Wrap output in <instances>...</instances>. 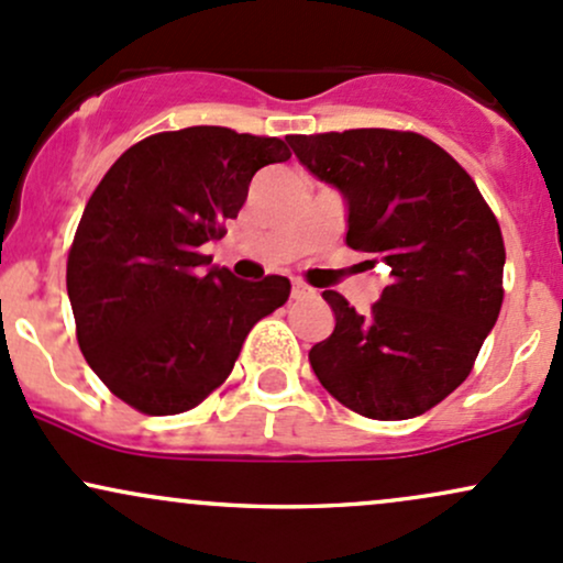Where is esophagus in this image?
<instances>
[{
	"mask_svg": "<svg viewBox=\"0 0 563 563\" xmlns=\"http://www.w3.org/2000/svg\"><path fill=\"white\" fill-rule=\"evenodd\" d=\"M311 295H313V289L308 287V284H302V282H292V298H295V300L311 298Z\"/></svg>",
	"mask_w": 563,
	"mask_h": 563,
	"instance_id": "esophagus-1",
	"label": "esophagus"
}]
</instances>
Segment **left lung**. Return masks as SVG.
I'll use <instances>...</instances> for the list:
<instances>
[{"label":"left lung","mask_w":563,"mask_h":563,"mask_svg":"<svg viewBox=\"0 0 563 563\" xmlns=\"http://www.w3.org/2000/svg\"><path fill=\"white\" fill-rule=\"evenodd\" d=\"M287 141L308 173L343 194L345 244L390 268V284L366 316L343 295L321 292L334 332L308 362L353 412L418 418L471 375L500 316L497 218L471 175L418 132L345 130Z\"/></svg>","instance_id":"8db88e82"}]
</instances>
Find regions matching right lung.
<instances>
[{
  "label": "right lung",
  "instance_id": "1",
  "mask_svg": "<svg viewBox=\"0 0 563 563\" xmlns=\"http://www.w3.org/2000/svg\"><path fill=\"white\" fill-rule=\"evenodd\" d=\"M287 143L229 128L159 132L124 151L87 201L66 287L87 364L143 415H178L231 375L289 279L242 282L201 247L223 239L250 180Z\"/></svg>",
  "mask_w": 563,
  "mask_h": 563
}]
</instances>
